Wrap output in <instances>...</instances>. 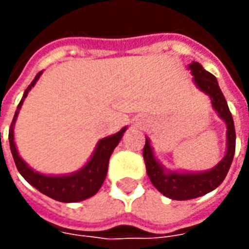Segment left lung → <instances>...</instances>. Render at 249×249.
Returning <instances> with one entry per match:
<instances>
[{
    "mask_svg": "<svg viewBox=\"0 0 249 249\" xmlns=\"http://www.w3.org/2000/svg\"><path fill=\"white\" fill-rule=\"evenodd\" d=\"M189 69L195 76V82L197 87L208 94L212 101V107L219 113L227 124V137H228V149L224 159L208 172L203 173H167L162 167L156 161L153 152L149 145V140L145 139V145L142 149V156L145 161L146 173L151 178L152 184L156 187L159 192L172 200H189L200 197L205 193L213 191L224 181L227 173L230 171L231 164L233 160L236 148V133L233 119L227 105L223 93L217 85V80L213 74L204 69L198 62L192 61Z\"/></svg>",
    "mask_w": 249,
    "mask_h": 249,
    "instance_id": "8db88e82",
    "label": "left lung"
}]
</instances>
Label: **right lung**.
I'll use <instances>...</instances> for the list:
<instances>
[{"mask_svg":"<svg viewBox=\"0 0 249 249\" xmlns=\"http://www.w3.org/2000/svg\"><path fill=\"white\" fill-rule=\"evenodd\" d=\"M40 74L41 71L35 77V80L32 81L28 89L25 90L24 97L19 101L18 107H17V112L14 114L10 129H9L10 151H12L14 162H16V167L18 169V172L22 175V178L30 185H33L36 189H38L41 193L49 196L51 198H54L57 201H62V203L81 201V200H85V198L96 195L98 192V189L103 185L104 180L107 178V172H108L110 155H112L113 149L121 140V137H123L125 132V128H123L116 135L109 136L107 139L100 140L96 151L93 153L92 159L89 160V162L82 168L81 171H78L77 173H73V175H69V176H60V178L54 176V178H52V176H44V175L35 172L18 156V152L16 149V144H14L13 125L16 123V119H17L19 108L24 103V98L28 96V92L32 89V87H35L36 81L40 78Z\"/></svg>","mask_w":249,"mask_h":249,"instance_id":"obj_1","label":"right lung"}]
</instances>
